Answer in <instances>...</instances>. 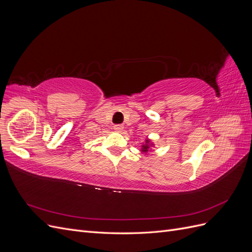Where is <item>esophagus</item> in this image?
<instances>
[{
  "instance_id": "1",
  "label": "esophagus",
  "mask_w": 252,
  "mask_h": 252,
  "mask_svg": "<svg viewBox=\"0 0 252 252\" xmlns=\"http://www.w3.org/2000/svg\"><path fill=\"white\" fill-rule=\"evenodd\" d=\"M113 129H114V130H116V131H118V132H121V131L124 129V126L121 125V124H117V125L113 126Z\"/></svg>"
}]
</instances>
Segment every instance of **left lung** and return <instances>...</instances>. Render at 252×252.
Here are the masks:
<instances>
[{"label":"left lung","instance_id":"obj_1","mask_svg":"<svg viewBox=\"0 0 252 252\" xmlns=\"http://www.w3.org/2000/svg\"><path fill=\"white\" fill-rule=\"evenodd\" d=\"M154 143H152L149 139H146L145 140V143L142 145V148H141V151L143 152V154H147V152L149 150H151V147H154Z\"/></svg>","mask_w":252,"mask_h":252}]
</instances>
